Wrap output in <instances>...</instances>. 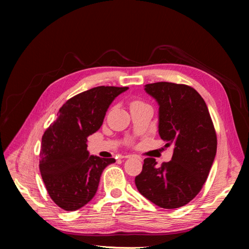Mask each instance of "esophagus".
Wrapping results in <instances>:
<instances>
[{
    "instance_id": "34e87169",
    "label": "esophagus",
    "mask_w": 249,
    "mask_h": 249,
    "mask_svg": "<svg viewBox=\"0 0 249 249\" xmlns=\"http://www.w3.org/2000/svg\"><path fill=\"white\" fill-rule=\"evenodd\" d=\"M131 157H134V156L133 155H125L124 156V158H131ZM135 157H137L139 160H141V157H139V156H135Z\"/></svg>"
}]
</instances>
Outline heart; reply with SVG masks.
<instances>
[{
    "mask_svg": "<svg viewBox=\"0 0 249 249\" xmlns=\"http://www.w3.org/2000/svg\"><path fill=\"white\" fill-rule=\"evenodd\" d=\"M140 104H143L141 101H139V100H134V101H132L131 102V104H130V107H132V106H136V105H140Z\"/></svg>",
    "mask_w": 249,
    "mask_h": 249,
    "instance_id": "obj_1",
    "label": "heart"
}]
</instances>
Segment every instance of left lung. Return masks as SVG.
Here are the masks:
<instances>
[{
    "label": "left lung",
    "mask_w": 249,
    "mask_h": 249,
    "mask_svg": "<svg viewBox=\"0 0 249 249\" xmlns=\"http://www.w3.org/2000/svg\"><path fill=\"white\" fill-rule=\"evenodd\" d=\"M145 91L160 106V137L175 149L161 166L154 158L144 159L135 184L155 205L177 209L191 201L206 183L216 156V131L205 101L191 86L157 82L146 84Z\"/></svg>",
    "instance_id": "8db88e82"
}]
</instances>
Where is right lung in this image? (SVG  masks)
Instances as JSON below:
<instances>
[{
  "mask_svg": "<svg viewBox=\"0 0 249 249\" xmlns=\"http://www.w3.org/2000/svg\"><path fill=\"white\" fill-rule=\"evenodd\" d=\"M127 87L99 86L67 100L41 139L39 169L50 197L65 211L93 198L103 170L113 158L89 156L87 138L103 124L117 95Z\"/></svg>",
  "mask_w": 249,
  "mask_h": 249,
  "instance_id": "add662e5",
  "label": "right lung"
}]
</instances>
